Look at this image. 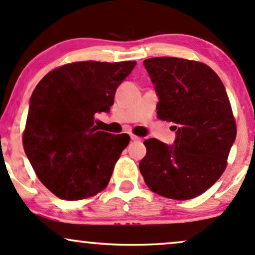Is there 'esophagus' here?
<instances>
[{
    "label": "esophagus",
    "mask_w": 255,
    "mask_h": 255,
    "mask_svg": "<svg viewBox=\"0 0 255 255\" xmlns=\"http://www.w3.org/2000/svg\"><path fill=\"white\" fill-rule=\"evenodd\" d=\"M131 139H132L133 142H138V140H140L142 138H140V137H138V136H136V134H131Z\"/></svg>",
    "instance_id": "esophagus-1"
}]
</instances>
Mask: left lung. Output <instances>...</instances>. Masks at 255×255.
<instances>
[{"mask_svg":"<svg viewBox=\"0 0 255 255\" xmlns=\"http://www.w3.org/2000/svg\"><path fill=\"white\" fill-rule=\"evenodd\" d=\"M144 67L155 85L157 117L174 123L176 139L167 145L144 140L139 170L152 192L176 200L204 193L227 168L236 122L222 81L209 65L175 57H154Z\"/></svg>","mask_w":255,"mask_h":255,"instance_id":"1","label":"left lung"}]
</instances>
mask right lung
Segmentation results:
<instances>
[{
    "label": "right lung",
    "mask_w": 255,
    "mask_h": 255,
    "mask_svg": "<svg viewBox=\"0 0 255 255\" xmlns=\"http://www.w3.org/2000/svg\"><path fill=\"white\" fill-rule=\"evenodd\" d=\"M134 65L69 63L45 75L33 91L23 149L39 180L58 198L86 199L109 185L130 136L100 131L95 115L110 112L117 88Z\"/></svg>",
    "instance_id": "right-lung-1"
}]
</instances>
